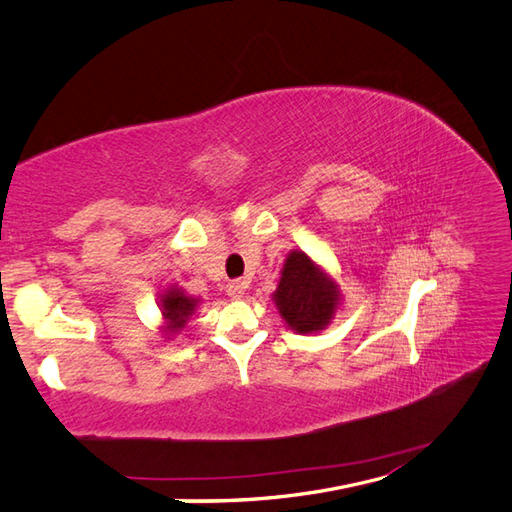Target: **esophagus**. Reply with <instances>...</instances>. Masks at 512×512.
I'll return each instance as SVG.
<instances>
[{"label":"esophagus","mask_w":512,"mask_h":512,"mask_svg":"<svg viewBox=\"0 0 512 512\" xmlns=\"http://www.w3.org/2000/svg\"><path fill=\"white\" fill-rule=\"evenodd\" d=\"M244 292H246V283L244 281H231L229 285H227V294L233 298V300H240L242 296H244Z\"/></svg>","instance_id":"obj_1"}]
</instances>
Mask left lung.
<instances>
[{
	"mask_svg": "<svg viewBox=\"0 0 512 512\" xmlns=\"http://www.w3.org/2000/svg\"><path fill=\"white\" fill-rule=\"evenodd\" d=\"M337 285L300 251L287 257L274 303L296 333L322 331L337 307Z\"/></svg>",
	"mask_w": 512,
	"mask_h": 512,
	"instance_id": "left-lung-1",
	"label": "left lung"
}]
</instances>
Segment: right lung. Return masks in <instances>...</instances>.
Listing matches in <instances>:
<instances>
[{
  "mask_svg": "<svg viewBox=\"0 0 512 512\" xmlns=\"http://www.w3.org/2000/svg\"><path fill=\"white\" fill-rule=\"evenodd\" d=\"M194 309H196V300L188 298L179 290H168L162 296V313L170 322V329H183V324L190 320Z\"/></svg>",
  "mask_w": 512,
  "mask_h": 512,
  "instance_id": "right-lung-1",
  "label": "right lung"
}]
</instances>
